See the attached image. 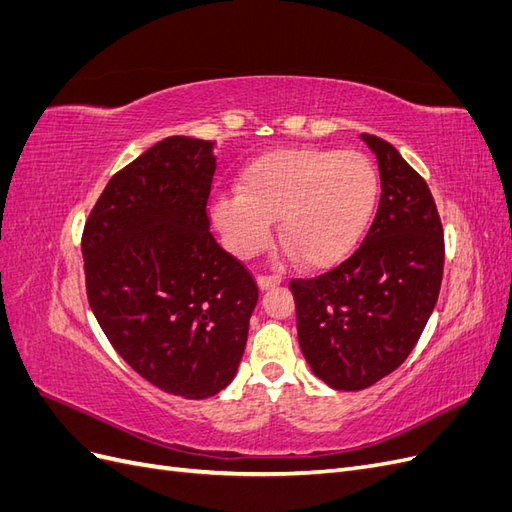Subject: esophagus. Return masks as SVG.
I'll return each mask as SVG.
<instances>
[{
	"mask_svg": "<svg viewBox=\"0 0 512 512\" xmlns=\"http://www.w3.org/2000/svg\"><path fill=\"white\" fill-rule=\"evenodd\" d=\"M280 284H282V277H277V275H258V286L262 290H269V288H275V286H280Z\"/></svg>",
	"mask_w": 512,
	"mask_h": 512,
	"instance_id": "obj_1",
	"label": "esophagus"
}]
</instances>
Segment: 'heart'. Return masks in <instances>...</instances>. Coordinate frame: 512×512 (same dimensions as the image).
I'll return each instance as SVG.
<instances>
[{
	"instance_id": "heart-1",
	"label": "heart",
	"mask_w": 512,
	"mask_h": 512,
	"mask_svg": "<svg viewBox=\"0 0 512 512\" xmlns=\"http://www.w3.org/2000/svg\"><path fill=\"white\" fill-rule=\"evenodd\" d=\"M378 198V170L363 153L290 147L247 164L239 190L213 200L211 218L243 258L269 243L280 218V241L290 256L307 269H327L359 245Z\"/></svg>"
}]
</instances>
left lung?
<instances>
[{
	"instance_id": "1",
	"label": "left lung",
	"mask_w": 512,
	"mask_h": 512,
	"mask_svg": "<svg viewBox=\"0 0 512 512\" xmlns=\"http://www.w3.org/2000/svg\"><path fill=\"white\" fill-rule=\"evenodd\" d=\"M361 138L380 168L374 224L342 265L290 282L301 350L337 391L367 389L408 359L444 271V230L427 181L384 138Z\"/></svg>"
}]
</instances>
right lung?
<instances>
[{
	"mask_svg": "<svg viewBox=\"0 0 512 512\" xmlns=\"http://www.w3.org/2000/svg\"><path fill=\"white\" fill-rule=\"evenodd\" d=\"M213 143L168 136L106 183L83 230L89 307L158 389L205 399L230 384L258 303L254 275L209 232Z\"/></svg>",
	"mask_w": 512,
	"mask_h": 512,
	"instance_id": "1",
	"label": "right lung"
}]
</instances>
